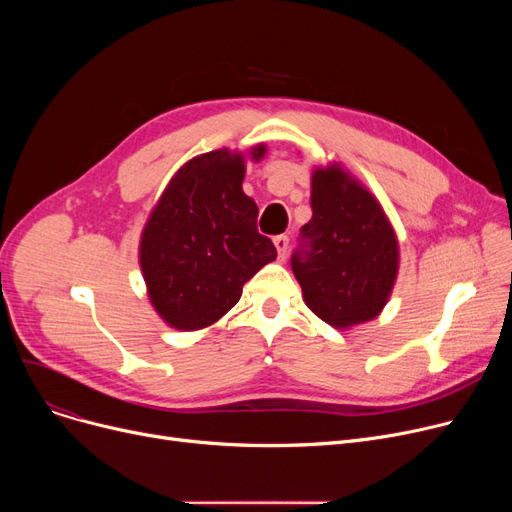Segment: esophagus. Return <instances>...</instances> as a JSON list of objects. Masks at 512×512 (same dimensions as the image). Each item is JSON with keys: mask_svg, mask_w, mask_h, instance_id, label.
Instances as JSON below:
<instances>
[{"mask_svg": "<svg viewBox=\"0 0 512 512\" xmlns=\"http://www.w3.org/2000/svg\"><path fill=\"white\" fill-rule=\"evenodd\" d=\"M288 236H284V234H280V236H276L274 238V245H276V251H278V257L284 261L286 259V255H288Z\"/></svg>", "mask_w": 512, "mask_h": 512, "instance_id": "esophagus-1", "label": "esophagus"}]
</instances>
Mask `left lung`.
Returning a JSON list of instances; mask_svg holds the SVG:
<instances>
[{
    "label": "left lung",
    "mask_w": 512,
    "mask_h": 512,
    "mask_svg": "<svg viewBox=\"0 0 512 512\" xmlns=\"http://www.w3.org/2000/svg\"><path fill=\"white\" fill-rule=\"evenodd\" d=\"M311 209L290 259L307 307L336 330L378 317L398 276V238L380 201L330 164L313 170Z\"/></svg>",
    "instance_id": "8db88e82"
}]
</instances>
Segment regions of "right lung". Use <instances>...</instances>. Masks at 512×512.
<instances>
[{
    "instance_id": "add662e5",
    "label": "right lung",
    "mask_w": 512,
    "mask_h": 512,
    "mask_svg": "<svg viewBox=\"0 0 512 512\" xmlns=\"http://www.w3.org/2000/svg\"><path fill=\"white\" fill-rule=\"evenodd\" d=\"M257 145L251 159L259 161ZM245 155L230 149L193 157L172 176L141 234L139 263L157 315L193 332L215 324L240 299L274 242L257 232V205L242 191Z\"/></svg>"
}]
</instances>
